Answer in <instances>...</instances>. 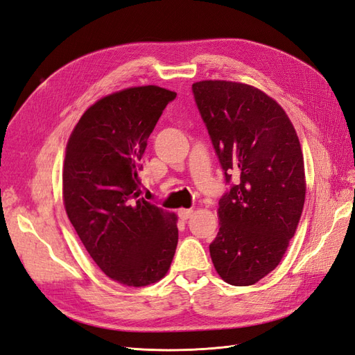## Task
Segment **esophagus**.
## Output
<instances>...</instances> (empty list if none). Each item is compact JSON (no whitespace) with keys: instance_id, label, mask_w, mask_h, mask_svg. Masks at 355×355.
Here are the masks:
<instances>
[{"instance_id":"34e87169","label":"esophagus","mask_w":355,"mask_h":355,"mask_svg":"<svg viewBox=\"0 0 355 355\" xmlns=\"http://www.w3.org/2000/svg\"><path fill=\"white\" fill-rule=\"evenodd\" d=\"M178 214H179V218H180L182 220H187V219H189V218H191L192 209H179Z\"/></svg>"}]
</instances>
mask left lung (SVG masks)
<instances>
[{
	"label": "left lung",
	"mask_w": 355,
	"mask_h": 355,
	"mask_svg": "<svg viewBox=\"0 0 355 355\" xmlns=\"http://www.w3.org/2000/svg\"><path fill=\"white\" fill-rule=\"evenodd\" d=\"M192 93L231 185L219 200L211 262L223 282L252 286L275 270L297 228L302 149L284 110L253 85L207 80Z\"/></svg>",
	"instance_id": "left-lung-1"
}]
</instances>
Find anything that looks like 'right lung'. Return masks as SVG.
<instances>
[{
    "label": "right lung",
    "instance_id": "obj_1",
    "mask_svg": "<svg viewBox=\"0 0 355 355\" xmlns=\"http://www.w3.org/2000/svg\"><path fill=\"white\" fill-rule=\"evenodd\" d=\"M175 98L157 85L105 96L83 114L67 145L68 218L96 265L124 286L157 283L176 252V214L139 198L137 176L148 137Z\"/></svg>",
    "mask_w": 355,
    "mask_h": 355
}]
</instances>
